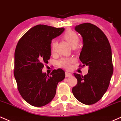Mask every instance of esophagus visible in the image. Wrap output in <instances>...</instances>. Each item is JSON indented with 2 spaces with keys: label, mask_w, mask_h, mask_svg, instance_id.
Listing matches in <instances>:
<instances>
[{
  "label": "esophagus",
  "mask_w": 121,
  "mask_h": 121,
  "mask_svg": "<svg viewBox=\"0 0 121 121\" xmlns=\"http://www.w3.org/2000/svg\"><path fill=\"white\" fill-rule=\"evenodd\" d=\"M65 75H66V78L69 77V76H71L72 75L71 73H69V72H66V73H65Z\"/></svg>",
  "instance_id": "34e87169"
}]
</instances>
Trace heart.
I'll return each mask as SVG.
<instances>
[{
  "label": "heart",
  "instance_id": "1",
  "mask_svg": "<svg viewBox=\"0 0 121 121\" xmlns=\"http://www.w3.org/2000/svg\"><path fill=\"white\" fill-rule=\"evenodd\" d=\"M63 37L67 42L69 44L72 48L76 47L79 42V37L76 33L71 30H68L64 33ZM56 42L55 41H52L51 43V50L52 53H54L56 51ZM72 58H63L59 61V66L62 67L69 69L71 66V64L73 62Z\"/></svg>",
  "mask_w": 121,
  "mask_h": 121
}]
</instances>
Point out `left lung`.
Segmentation results:
<instances>
[{
  "instance_id": "left-lung-1",
  "label": "left lung",
  "mask_w": 121,
  "mask_h": 121,
  "mask_svg": "<svg viewBox=\"0 0 121 121\" xmlns=\"http://www.w3.org/2000/svg\"><path fill=\"white\" fill-rule=\"evenodd\" d=\"M75 30L83 39L79 59L89 69L84 76L74 73L78 84L72 91L80 103L92 105L99 101L108 88L113 73L111 46L105 35L93 24H80Z\"/></svg>"
}]
</instances>
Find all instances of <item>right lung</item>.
<instances>
[{"mask_svg": "<svg viewBox=\"0 0 121 121\" xmlns=\"http://www.w3.org/2000/svg\"><path fill=\"white\" fill-rule=\"evenodd\" d=\"M65 28L37 25L30 29L18 42L15 52L14 76L21 96L31 105H46L54 97L58 83L65 79L63 69L50 75L42 72L51 56L52 40Z\"/></svg>", "mask_w": 121, "mask_h": 121, "instance_id": "obj_1", "label": "right lung"}]
</instances>
